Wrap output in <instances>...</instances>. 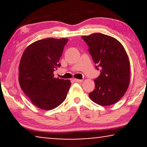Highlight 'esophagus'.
I'll return each instance as SVG.
<instances>
[{
	"label": "esophagus",
	"mask_w": 147,
	"mask_h": 147,
	"mask_svg": "<svg viewBox=\"0 0 147 147\" xmlns=\"http://www.w3.org/2000/svg\"><path fill=\"white\" fill-rule=\"evenodd\" d=\"M74 80L76 82H80V83L83 82V80H79V79H74Z\"/></svg>",
	"instance_id": "34e87169"
}]
</instances>
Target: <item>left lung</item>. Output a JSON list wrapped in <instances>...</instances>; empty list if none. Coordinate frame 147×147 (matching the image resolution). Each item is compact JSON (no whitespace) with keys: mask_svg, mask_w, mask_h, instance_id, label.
<instances>
[{"mask_svg":"<svg viewBox=\"0 0 147 147\" xmlns=\"http://www.w3.org/2000/svg\"><path fill=\"white\" fill-rule=\"evenodd\" d=\"M82 37L89 46L94 63L101 68L90 98L103 106L116 103L125 94L130 80V61L125 49L115 38L100 33Z\"/></svg>","mask_w":147,"mask_h":147,"instance_id":"obj_1","label":"left lung"}]
</instances>
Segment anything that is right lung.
<instances>
[{
  "instance_id": "obj_1",
  "label": "right lung",
  "mask_w": 147,
  "mask_h": 147,
  "mask_svg": "<svg viewBox=\"0 0 147 147\" xmlns=\"http://www.w3.org/2000/svg\"><path fill=\"white\" fill-rule=\"evenodd\" d=\"M68 39L47 38L30 44L24 51L19 65L21 89L32 104L51 110L65 100L71 82L54 77Z\"/></svg>"
}]
</instances>
